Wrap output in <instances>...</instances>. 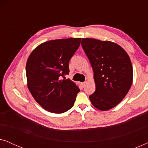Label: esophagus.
I'll list each match as a JSON object with an SVG mask.
<instances>
[{
    "instance_id": "34e87169",
    "label": "esophagus",
    "mask_w": 148,
    "mask_h": 148,
    "mask_svg": "<svg viewBox=\"0 0 148 148\" xmlns=\"http://www.w3.org/2000/svg\"><path fill=\"white\" fill-rule=\"evenodd\" d=\"M82 84V86L83 87V88H84V87L85 86H86V82H82V84Z\"/></svg>"
}]
</instances>
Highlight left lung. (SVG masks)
Returning a JSON list of instances; mask_svg holds the SVG:
<instances>
[{
    "label": "left lung",
    "mask_w": 148,
    "mask_h": 148,
    "mask_svg": "<svg viewBox=\"0 0 148 148\" xmlns=\"http://www.w3.org/2000/svg\"><path fill=\"white\" fill-rule=\"evenodd\" d=\"M82 46L94 71L96 91L90 100L100 110L119 104L127 94L133 82L130 58L122 47L114 42L82 38Z\"/></svg>",
    "instance_id": "1"
}]
</instances>
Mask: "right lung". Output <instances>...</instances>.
<instances>
[{
    "label": "right lung",
    "mask_w": 148,
    "mask_h": 148,
    "mask_svg": "<svg viewBox=\"0 0 148 148\" xmlns=\"http://www.w3.org/2000/svg\"><path fill=\"white\" fill-rule=\"evenodd\" d=\"M80 43L81 38L50 40L36 47L28 57V89L47 111L60 114L73 106L80 90L71 80L60 79L69 73V62Z\"/></svg>",
    "instance_id": "right-lung-1"
}]
</instances>
